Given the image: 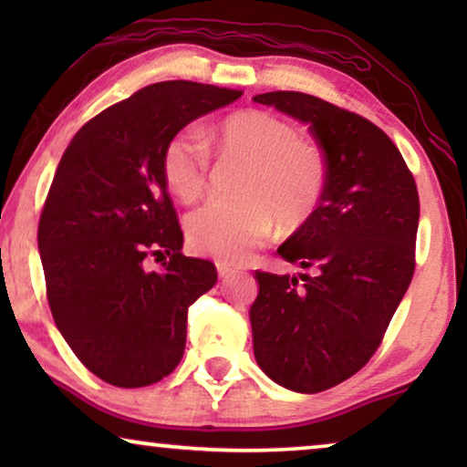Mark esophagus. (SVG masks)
I'll return each instance as SVG.
<instances>
[{
    "label": "esophagus",
    "instance_id": "esophagus-1",
    "mask_svg": "<svg viewBox=\"0 0 467 467\" xmlns=\"http://www.w3.org/2000/svg\"><path fill=\"white\" fill-rule=\"evenodd\" d=\"M216 272H219L221 278H229V276H232V274H235V267L219 261V264H216Z\"/></svg>",
    "mask_w": 467,
    "mask_h": 467
}]
</instances>
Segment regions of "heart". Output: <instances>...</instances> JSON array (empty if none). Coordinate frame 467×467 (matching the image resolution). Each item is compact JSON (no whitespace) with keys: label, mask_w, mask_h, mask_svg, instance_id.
Instances as JSON below:
<instances>
[{"label":"heart","mask_w":467,"mask_h":467,"mask_svg":"<svg viewBox=\"0 0 467 467\" xmlns=\"http://www.w3.org/2000/svg\"><path fill=\"white\" fill-rule=\"evenodd\" d=\"M219 152L248 165L235 203L208 202L184 221L189 244L221 261H244L267 238L272 221L297 229L317 214L327 189V161L289 120L265 110H240L214 131ZM208 144L197 127H184L165 144L161 171L178 200L193 202L208 182Z\"/></svg>","instance_id":"obj_1"}]
</instances>
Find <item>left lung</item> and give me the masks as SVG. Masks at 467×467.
I'll return each instance as SVG.
<instances>
[{
    "label": "left lung",
    "mask_w": 467,
    "mask_h": 467,
    "mask_svg": "<svg viewBox=\"0 0 467 467\" xmlns=\"http://www.w3.org/2000/svg\"><path fill=\"white\" fill-rule=\"evenodd\" d=\"M308 125L327 161L317 214L278 246L312 276L254 272L253 350L280 387L318 393L366 366L380 347L414 274L419 193L385 131L315 95L253 98Z\"/></svg>",
    "instance_id": "8db88e82"
}]
</instances>
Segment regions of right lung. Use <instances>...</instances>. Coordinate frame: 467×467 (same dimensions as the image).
<instances>
[{"label": "right lung", "mask_w": 467, "mask_h": 467, "mask_svg": "<svg viewBox=\"0 0 467 467\" xmlns=\"http://www.w3.org/2000/svg\"><path fill=\"white\" fill-rule=\"evenodd\" d=\"M240 95L155 82L88 120L63 152L37 227L47 297L82 366L114 387L152 385L181 363L189 306L216 283L214 264L181 253L161 155ZM150 254L169 257L159 273L143 267Z\"/></svg>", "instance_id": "1"}]
</instances>
